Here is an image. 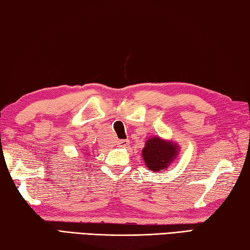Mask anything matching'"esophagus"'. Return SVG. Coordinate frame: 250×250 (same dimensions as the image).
I'll list each match as a JSON object with an SVG mask.
<instances>
[{
  "mask_svg": "<svg viewBox=\"0 0 250 250\" xmlns=\"http://www.w3.org/2000/svg\"><path fill=\"white\" fill-rule=\"evenodd\" d=\"M130 141L128 140V139H125V140H119L117 142V145L119 147H125L126 146H129Z\"/></svg>",
  "mask_w": 250,
  "mask_h": 250,
  "instance_id": "obj_1",
  "label": "esophagus"
}]
</instances>
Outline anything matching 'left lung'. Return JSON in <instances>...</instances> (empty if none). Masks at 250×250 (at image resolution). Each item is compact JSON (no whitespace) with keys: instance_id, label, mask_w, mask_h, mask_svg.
<instances>
[{"instance_id":"obj_1","label":"left lung","mask_w":250,"mask_h":250,"mask_svg":"<svg viewBox=\"0 0 250 250\" xmlns=\"http://www.w3.org/2000/svg\"><path fill=\"white\" fill-rule=\"evenodd\" d=\"M176 145L161 140L160 138L149 139L142 150L146 166L152 172L166 170L176 156Z\"/></svg>"}]
</instances>
